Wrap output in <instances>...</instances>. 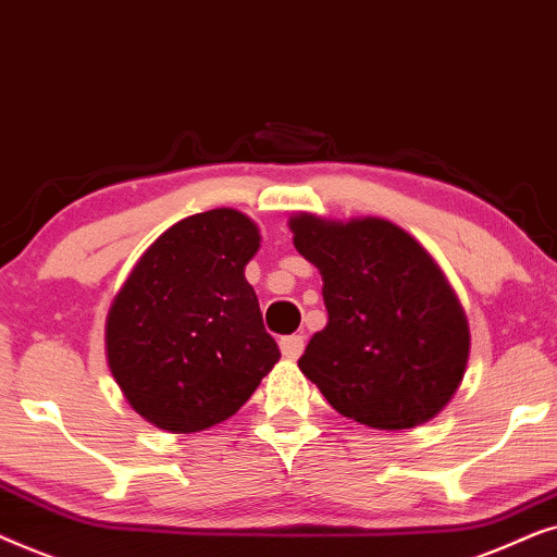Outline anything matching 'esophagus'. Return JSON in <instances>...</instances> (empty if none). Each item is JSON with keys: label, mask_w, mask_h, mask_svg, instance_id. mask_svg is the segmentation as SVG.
<instances>
[{"label": "esophagus", "mask_w": 557, "mask_h": 557, "mask_svg": "<svg viewBox=\"0 0 557 557\" xmlns=\"http://www.w3.org/2000/svg\"><path fill=\"white\" fill-rule=\"evenodd\" d=\"M306 348V338L302 336H283L280 338V351H283L285 359H298Z\"/></svg>", "instance_id": "1"}]
</instances>
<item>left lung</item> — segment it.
Returning <instances> with one entry per match:
<instances>
[{
	"instance_id": "8db88e82",
	"label": "left lung",
	"mask_w": 557,
	"mask_h": 557,
	"mask_svg": "<svg viewBox=\"0 0 557 557\" xmlns=\"http://www.w3.org/2000/svg\"><path fill=\"white\" fill-rule=\"evenodd\" d=\"M293 244L323 277L329 323L298 367L333 410L405 430L433 420L469 364V321L446 274L384 219H290Z\"/></svg>"
}]
</instances>
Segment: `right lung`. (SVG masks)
I'll use <instances>...</instances> for the list:
<instances>
[{"instance_id": "right-lung-1", "label": "right lung", "mask_w": 557, "mask_h": 557, "mask_svg": "<svg viewBox=\"0 0 557 557\" xmlns=\"http://www.w3.org/2000/svg\"><path fill=\"white\" fill-rule=\"evenodd\" d=\"M255 221L213 209L177 221L139 257L107 315V359L147 422L198 433L224 422L277 364L244 267Z\"/></svg>"}]
</instances>
